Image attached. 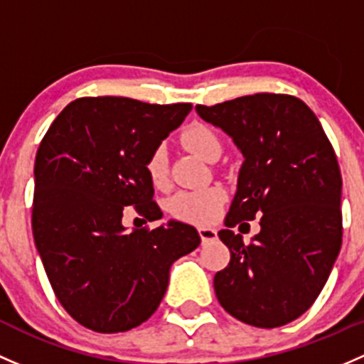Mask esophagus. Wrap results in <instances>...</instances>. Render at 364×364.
I'll list each match as a JSON object with an SVG mask.
<instances>
[{
	"label": "esophagus",
	"mask_w": 364,
	"mask_h": 364,
	"mask_svg": "<svg viewBox=\"0 0 364 364\" xmlns=\"http://www.w3.org/2000/svg\"><path fill=\"white\" fill-rule=\"evenodd\" d=\"M198 233H200V238L201 242H212V240L217 238V231L213 230V228H200L198 230Z\"/></svg>",
	"instance_id": "esophagus-1"
}]
</instances>
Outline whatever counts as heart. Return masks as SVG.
Listing matches in <instances>:
<instances>
[{"label":"heart","mask_w":364,"mask_h":364,"mask_svg":"<svg viewBox=\"0 0 364 364\" xmlns=\"http://www.w3.org/2000/svg\"><path fill=\"white\" fill-rule=\"evenodd\" d=\"M182 145L201 159L210 161L220 152V141L217 134L205 124H191L183 129ZM145 173L149 182L157 189L168 186V152L164 145H157L145 161ZM226 201V191L220 186H208L196 191H182L170 198L166 208L177 220L198 226H207L219 217L220 208Z\"/></svg>","instance_id":"1"}]
</instances>
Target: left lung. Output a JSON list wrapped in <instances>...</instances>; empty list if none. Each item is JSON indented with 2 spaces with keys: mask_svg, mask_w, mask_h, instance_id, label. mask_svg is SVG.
Instances as JSON below:
<instances>
[{
  "mask_svg": "<svg viewBox=\"0 0 364 364\" xmlns=\"http://www.w3.org/2000/svg\"><path fill=\"white\" fill-rule=\"evenodd\" d=\"M196 112L243 156L219 231L231 261L213 277L217 299L245 324L279 328L312 306L342 247L335 151L316 114L294 96L261 92L196 105ZM256 215L262 231L245 246L230 228Z\"/></svg>",
  "mask_w": 364,
  "mask_h": 364,
  "instance_id": "8db88e82",
  "label": "left lung"
}]
</instances>
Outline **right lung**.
Returning <instances> with one entry per match:
<instances>
[{
    "label": "right lung",
    "instance_id": "add662e5",
    "mask_svg": "<svg viewBox=\"0 0 364 364\" xmlns=\"http://www.w3.org/2000/svg\"><path fill=\"white\" fill-rule=\"evenodd\" d=\"M191 110V103L80 98L40 144L35 245L59 303L92 331H127L147 321L166 293L171 264L200 245L196 228L181 220L133 231L122 224L126 207L145 220L163 217L145 161Z\"/></svg>",
    "mask_w": 364,
    "mask_h": 364
}]
</instances>
